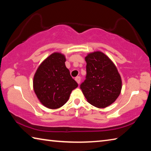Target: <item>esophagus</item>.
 Wrapping results in <instances>:
<instances>
[{"mask_svg":"<svg viewBox=\"0 0 151 151\" xmlns=\"http://www.w3.org/2000/svg\"><path fill=\"white\" fill-rule=\"evenodd\" d=\"M81 79L80 76H76V77L75 78V81H76V83H77L78 84L81 83Z\"/></svg>","mask_w":151,"mask_h":151,"instance_id":"obj_1","label":"esophagus"}]
</instances>
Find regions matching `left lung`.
<instances>
[{
	"label": "left lung",
	"mask_w": 151,
	"mask_h": 151,
	"mask_svg": "<svg viewBox=\"0 0 151 151\" xmlns=\"http://www.w3.org/2000/svg\"><path fill=\"white\" fill-rule=\"evenodd\" d=\"M86 79L80 88L89 103L105 108L118 98L122 88L121 76L111 60L100 51L88 54Z\"/></svg>",
	"instance_id": "obj_1"
}]
</instances>
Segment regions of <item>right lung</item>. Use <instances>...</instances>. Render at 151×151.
Returning <instances> with one entry per match:
<instances>
[{"label":"right lung","mask_w":151,"mask_h":151,"mask_svg":"<svg viewBox=\"0 0 151 151\" xmlns=\"http://www.w3.org/2000/svg\"><path fill=\"white\" fill-rule=\"evenodd\" d=\"M65 57L55 52L40 64L33 79L35 93L43 105L56 109L63 106L78 84L65 66Z\"/></svg>","instance_id":"1"}]
</instances>
